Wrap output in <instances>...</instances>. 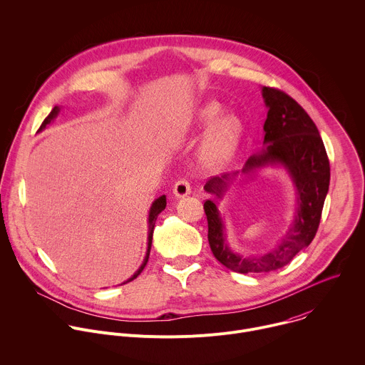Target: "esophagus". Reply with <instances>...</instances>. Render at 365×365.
I'll list each match as a JSON object with an SVG mask.
<instances>
[{"mask_svg": "<svg viewBox=\"0 0 365 365\" xmlns=\"http://www.w3.org/2000/svg\"><path fill=\"white\" fill-rule=\"evenodd\" d=\"M190 185H189V182L187 180H185V179H180V180H178L176 183H175V186H173V193H175V196L176 197H185V196H187L189 193H190Z\"/></svg>", "mask_w": 365, "mask_h": 365, "instance_id": "1", "label": "esophagus"}]
</instances>
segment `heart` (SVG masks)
<instances>
[{
	"mask_svg": "<svg viewBox=\"0 0 365 365\" xmlns=\"http://www.w3.org/2000/svg\"><path fill=\"white\" fill-rule=\"evenodd\" d=\"M216 101L203 104L197 111V123L202 128L212 125L205 135L199 149L197 160L206 170H219L233 158L242 135L240 120L233 114H223Z\"/></svg>",
	"mask_w": 365,
	"mask_h": 365,
	"instance_id": "obj_1",
	"label": "heart"
}]
</instances>
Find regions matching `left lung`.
<instances>
[{"label":"left lung","instance_id":"8db88e82","mask_svg":"<svg viewBox=\"0 0 365 365\" xmlns=\"http://www.w3.org/2000/svg\"><path fill=\"white\" fill-rule=\"evenodd\" d=\"M262 97L268 107L264 125L265 149L251 156L240 172L210 178L205 190L222 199L239 175L250 176L267 166H282L295 186L297 209L291 227L277 248L262 255L244 257L229 248L217 205L213 200L205 202L210 250L222 265L239 274L279 269L307 248L318 230L329 187V162L312 118L292 97L278 88L262 87Z\"/></svg>","mask_w":365,"mask_h":365}]
</instances>
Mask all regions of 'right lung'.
Masks as SVG:
<instances>
[{
    "mask_svg": "<svg viewBox=\"0 0 365 365\" xmlns=\"http://www.w3.org/2000/svg\"><path fill=\"white\" fill-rule=\"evenodd\" d=\"M60 113V107L58 106H56L51 111H50V114L44 118V121H43V125L40 126V129H38V132H41V130H44L46 129V126L47 125H50L51 121L57 117V114ZM165 207H166V196L163 195V196H160V197H158L153 203H152V206H150V210H149V235H148V251H146V257H145V259H143V264L140 265V268L128 279V281H125L123 284H128V282H130V281H133L135 278H138L139 275H140V272L145 269V267H146V264H148V261H149V255H150V248H152V239H153V229H155V223H156V219H158V216H159V213L162 212V210H165ZM121 284V285H123Z\"/></svg>",
    "mask_w": 365,
    "mask_h": 365,
    "instance_id": "add662e5",
    "label": "right lung"
}]
</instances>
